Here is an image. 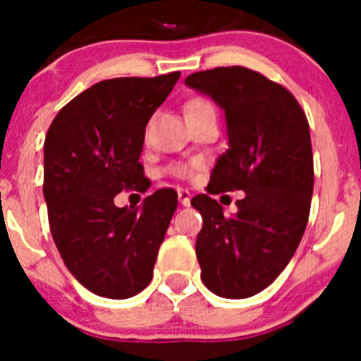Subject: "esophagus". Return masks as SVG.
<instances>
[{"instance_id": "1", "label": "esophagus", "mask_w": 361, "mask_h": 361, "mask_svg": "<svg viewBox=\"0 0 361 361\" xmlns=\"http://www.w3.org/2000/svg\"><path fill=\"white\" fill-rule=\"evenodd\" d=\"M190 197L192 195L187 188H178V199H180V202L183 206H190Z\"/></svg>"}]
</instances>
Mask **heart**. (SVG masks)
Instances as JSON below:
<instances>
[{
	"label": "heart",
	"instance_id": "obj_1",
	"mask_svg": "<svg viewBox=\"0 0 361 361\" xmlns=\"http://www.w3.org/2000/svg\"><path fill=\"white\" fill-rule=\"evenodd\" d=\"M204 111H214L213 104L206 99H192L188 101L187 106H185V113L190 115V113H204ZM169 173L174 174L178 178H188L192 174V167L187 164H174L169 167Z\"/></svg>",
	"mask_w": 361,
	"mask_h": 361
}]
</instances>
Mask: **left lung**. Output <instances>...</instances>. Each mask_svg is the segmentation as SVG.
Returning a JSON list of instances; mask_svg holds the SVG:
<instances>
[{
	"mask_svg": "<svg viewBox=\"0 0 361 361\" xmlns=\"http://www.w3.org/2000/svg\"><path fill=\"white\" fill-rule=\"evenodd\" d=\"M185 83L225 111L228 148L214 164L209 194L245 192L234 216L209 195L192 199L202 214L201 279L218 297L248 298L281 274L307 225L314 187L307 118L290 90L253 69H207Z\"/></svg>",
	"mask_w": 361,
	"mask_h": 361,
	"instance_id": "8db88e82",
	"label": "left lung"
}]
</instances>
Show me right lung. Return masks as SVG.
<instances>
[{"label":"right lung","mask_w":361,"mask_h":361,"mask_svg":"<svg viewBox=\"0 0 361 361\" xmlns=\"http://www.w3.org/2000/svg\"><path fill=\"white\" fill-rule=\"evenodd\" d=\"M180 71L111 78L83 90L50 123L43 145V195L54 243L76 281L108 298L148 286L178 206L173 188L143 206L116 207L123 190L145 192V127Z\"/></svg>","instance_id":"add662e5"}]
</instances>
